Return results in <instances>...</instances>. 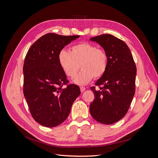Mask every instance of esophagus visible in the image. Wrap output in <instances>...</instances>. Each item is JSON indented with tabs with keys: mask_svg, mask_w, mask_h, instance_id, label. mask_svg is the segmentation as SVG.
I'll return each mask as SVG.
<instances>
[{
	"mask_svg": "<svg viewBox=\"0 0 158 158\" xmlns=\"http://www.w3.org/2000/svg\"><path fill=\"white\" fill-rule=\"evenodd\" d=\"M85 90V87H80V91L81 93H83Z\"/></svg>",
	"mask_w": 158,
	"mask_h": 158,
	"instance_id": "esophagus-1",
	"label": "esophagus"
}]
</instances>
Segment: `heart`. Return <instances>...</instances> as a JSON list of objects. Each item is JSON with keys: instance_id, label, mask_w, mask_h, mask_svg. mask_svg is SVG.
<instances>
[{"instance_id": "heart-1", "label": "heart", "mask_w": 158, "mask_h": 158, "mask_svg": "<svg viewBox=\"0 0 158 158\" xmlns=\"http://www.w3.org/2000/svg\"><path fill=\"white\" fill-rule=\"evenodd\" d=\"M58 62L67 77L74 78L80 67L82 69L73 80L75 84L86 85L94 77L100 78L106 73L108 56L103 49L94 44L81 42L74 45L69 51L62 49L59 52Z\"/></svg>"}]
</instances>
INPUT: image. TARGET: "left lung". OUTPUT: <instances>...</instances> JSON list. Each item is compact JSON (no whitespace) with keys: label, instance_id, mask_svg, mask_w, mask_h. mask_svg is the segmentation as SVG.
<instances>
[{"label":"left lung","instance_id":"8db88e82","mask_svg":"<svg viewBox=\"0 0 158 158\" xmlns=\"http://www.w3.org/2000/svg\"><path fill=\"white\" fill-rule=\"evenodd\" d=\"M103 48L108 56L107 70L91 89L94 99L90 105L93 118L103 124L110 125L123 118L135 94L136 66L130 49L122 40L109 34L90 39Z\"/></svg>","mask_w":158,"mask_h":158}]
</instances>
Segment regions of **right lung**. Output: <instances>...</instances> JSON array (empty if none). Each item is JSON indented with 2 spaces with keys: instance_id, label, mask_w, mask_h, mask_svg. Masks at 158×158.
<instances>
[{
  "instance_id": "right-lung-1",
  "label": "right lung",
  "mask_w": 158,
  "mask_h": 158,
  "mask_svg": "<svg viewBox=\"0 0 158 158\" xmlns=\"http://www.w3.org/2000/svg\"><path fill=\"white\" fill-rule=\"evenodd\" d=\"M79 35L48 33L29 49L23 66L24 95L33 119L47 127H55L68 117L72 105L80 94V87L69 84L58 62L62 49Z\"/></svg>"
}]
</instances>
